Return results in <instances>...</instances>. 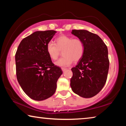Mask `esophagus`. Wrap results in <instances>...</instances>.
Here are the masks:
<instances>
[{"instance_id": "esophagus-1", "label": "esophagus", "mask_w": 126, "mask_h": 126, "mask_svg": "<svg viewBox=\"0 0 126 126\" xmlns=\"http://www.w3.org/2000/svg\"><path fill=\"white\" fill-rule=\"evenodd\" d=\"M62 70L63 72H64L67 70V68H62Z\"/></svg>"}]
</instances>
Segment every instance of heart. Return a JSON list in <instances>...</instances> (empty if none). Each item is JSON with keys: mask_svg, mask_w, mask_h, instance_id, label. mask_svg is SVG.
Masks as SVG:
<instances>
[{"mask_svg": "<svg viewBox=\"0 0 126 126\" xmlns=\"http://www.w3.org/2000/svg\"><path fill=\"white\" fill-rule=\"evenodd\" d=\"M46 50L51 59L55 61L62 51L63 57L55 62L59 67H68L73 62H77L82 58L85 52V45L79 39H73L66 35H61L53 41L47 43Z\"/></svg>", "mask_w": 126, "mask_h": 126, "instance_id": "b5f03b06", "label": "heart"}]
</instances>
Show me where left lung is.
Returning a JSON list of instances; mask_svg holds the SVG:
<instances>
[{"label":"left lung","mask_w":126,"mask_h":126,"mask_svg":"<svg viewBox=\"0 0 126 126\" xmlns=\"http://www.w3.org/2000/svg\"><path fill=\"white\" fill-rule=\"evenodd\" d=\"M72 33L85 45V52L75 67L71 87L76 94L90 98L97 94L106 83L109 67L107 45L98 35L83 30H73Z\"/></svg>","instance_id":"obj_1"}]
</instances>
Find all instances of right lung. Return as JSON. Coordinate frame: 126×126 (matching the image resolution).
<instances>
[{
  "label": "right lung",
  "instance_id": "add662e5",
  "mask_svg": "<svg viewBox=\"0 0 126 126\" xmlns=\"http://www.w3.org/2000/svg\"><path fill=\"white\" fill-rule=\"evenodd\" d=\"M56 32L54 30L35 32L21 41L16 53L18 82L26 94L35 100L51 97L63 73L46 50L47 43Z\"/></svg>",
  "mask_w": 126,
  "mask_h": 126
}]
</instances>
